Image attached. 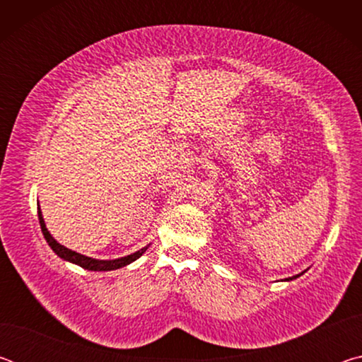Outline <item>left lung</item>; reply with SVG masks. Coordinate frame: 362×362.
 Here are the masks:
<instances>
[{"mask_svg":"<svg viewBox=\"0 0 362 362\" xmlns=\"http://www.w3.org/2000/svg\"><path fill=\"white\" fill-rule=\"evenodd\" d=\"M293 278H298V274H297V276H292V278H289V279H293ZM289 279H287V281H289Z\"/></svg>","mask_w":362,"mask_h":362,"instance_id":"1","label":"left lung"}]
</instances>
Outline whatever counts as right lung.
I'll return each mask as SVG.
<instances>
[{
	"instance_id": "obj_1",
	"label": "right lung",
	"mask_w": 362,
	"mask_h": 362,
	"mask_svg": "<svg viewBox=\"0 0 362 362\" xmlns=\"http://www.w3.org/2000/svg\"><path fill=\"white\" fill-rule=\"evenodd\" d=\"M38 218H40L42 235H45L47 244L51 246L54 252H56L60 257V259L69 260L71 263H76V265H79L84 269H90V272H110V269H118L121 267H126V265H129V263H132L134 260H137L139 257L142 255L146 249H148V246H146L144 249L137 250V252H134L131 255H126V257H121V259H116V260H95V259H90V257L78 254V252H75V250L66 249L65 246H62V244H59L56 240H54V238L51 236V233H49L47 228H46L45 218H42V214L40 211V207H38Z\"/></svg>"
}]
</instances>
